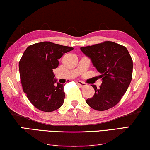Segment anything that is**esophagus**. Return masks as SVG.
<instances>
[{"instance_id":"esophagus-1","label":"esophagus","mask_w":150,"mask_h":150,"mask_svg":"<svg viewBox=\"0 0 150 150\" xmlns=\"http://www.w3.org/2000/svg\"><path fill=\"white\" fill-rule=\"evenodd\" d=\"M76 83L78 84V86H79L80 87H81V88H83V87H85L87 86V84H86V83L83 82L82 81H80V80H77Z\"/></svg>"}]
</instances>
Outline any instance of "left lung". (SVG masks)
I'll return each instance as SVG.
<instances>
[{
	"label": "left lung",
	"instance_id": "left-lung-1",
	"mask_svg": "<svg viewBox=\"0 0 150 150\" xmlns=\"http://www.w3.org/2000/svg\"><path fill=\"white\" fill-rule=\"evenodd\" d=\"M80 50L91 58L103 80L100 88L92 85L95 93L86 103L100 111L113 107L121 100L132 79L133 60L128 50L125 46L109 41Z\"/></svg>",
	"mask_w": 150,
	"mask_h": 150
}]
</instances>
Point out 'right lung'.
<instances>
[{
	"mask_svg": "<svg viewBox=\"0 0 150 150\" xmlns=\"http://www.w3.org/2000/svg\"><path fill=\"white\" fill-rule=\"evenodd\" d=\"M73 49L43 41L25 50L19 64L21 81L27 97L37 109L52 112L63 105L64 84H55L57 80L53 70L58 66V59Z\"/></svg>",
	"mask_w": 150,
	"mask_h": 150,
	"instance_id": "1",
	"label": "right lung"
}]
</instances>
